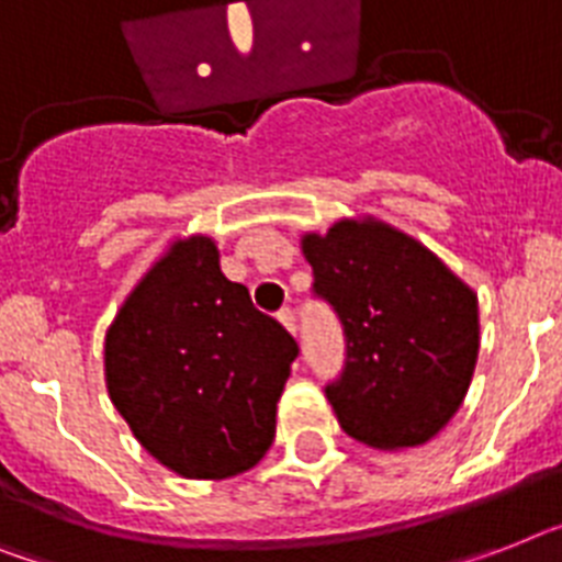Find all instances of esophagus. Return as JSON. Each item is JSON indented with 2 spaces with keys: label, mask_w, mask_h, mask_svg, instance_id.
Returning <instances> with one entry per match:
<instances>
[{
  "label": "esophagus",
  "mask_w": 562,
  "mask_h": 562,
  "mask_svg": "<svg viewBox=\"0 0 562 562\" xmlns=\"http://www.w3.org/2000/svg\"><path fill=\"white\" fill-rule=\"evenodd\" d=\"M278 322L284 324L286 333H292V336H295V315H292V310H281V313H278Z\"/></svg>",
  "instance_id": "esophagus-1"
}]
</instances>
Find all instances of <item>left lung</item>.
Returning a JSON list of instances; mask_svg holds the SVG:
<instances>
[{
	"label": "left lung",
	"mask_w": 562,
	"mask_h": 562,
	"mask_svg": "<svg viewBox=\"0 0 562 562\" xmlns=\"http://www.w3.org/2000/svg\"><path fill=\"white\" fill-rule=\"evenodd\" d=\"M301 255L315 292L345 324V373L327 384L341 430L379 451L430 442L474 379L476 292L414 235L375 215L304 232Z\"/></svg>",
	"instance_id": "left-lung-1"
}]
</instances>
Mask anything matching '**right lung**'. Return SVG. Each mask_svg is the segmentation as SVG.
<instances>
[{"instance_id":"obj_1","label":"right lung","mask_w":562,"mask_h":562,"mask_svg":"<svg viewBox=\"0 0 562 562\" xmlns=\"http://www.w3.org/2000/svg\"><path fill=\"white\" fill-rule=\"evenodd\" d=\"M295 338L221 272L212 235H178L103 341L105 391L143 451L187 480L255 468L276 439Z\"/></svg>"}]
</instances>
